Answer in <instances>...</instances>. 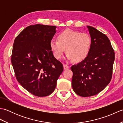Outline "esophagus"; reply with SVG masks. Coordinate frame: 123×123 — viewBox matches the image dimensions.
I'll use <instances>...</instances> for the list:
<instances>
[{
  "label": "esophagus",
  "mask_w": 123,
  "mask_h": 123,
  "mask_svg": "<svg viewBox=\"0 0 123 123\" xmlns=\"http://www.w3.org/2000/svg\"><path fill=\"white\" fill-rule=\"evenodd\" d=\"M69 68V67L67 64H63V69L64 70H67Z\"/></svg>",
  "instance_id": "1"
}]
</instances>
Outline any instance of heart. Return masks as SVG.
<instances>
[{"instance_id":"b5f03b06","label":"heart","mask_w":123,"mask_h":123,"mask_svg":"<svg viewBox=\"0 0 123 123\" xmlns=\"http://www.w3.org/2000/svg\"><path fill=\"white\" fill-rule=\"evenodd\" d=\"M57 40H52L49 43L54 56L56 59H61L66 49L67 59L76 63L87 58L92 46V40L89 35L70 29L59 33Z\"/></svg>"}]
</instances>
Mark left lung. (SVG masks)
Masks as SVG:
<instances>
[{
	"instance_id": "8db88e82",
	"label": "left lung",
	"mask_w": 123,
	"mask_h": 123,
	"mask_svg": "<svg viewBox=\"0 0 123 123\" xmlns=\"http://www.w3.org/2000/svg\"><path fill=\"white\" fill-rule=\"evenodd\" d=\"M92 40L88 56L71 68L72 87L75 93L86 97L97 95L110 82L115 53L107 36L95 28L87 26Z\"/></svg>"
}]
</instances>
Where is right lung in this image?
Returning a JSON list of instances; mask_svg holds the SVG:
<instances>
[{
    "label": "right lung",
    "instance_id": "obj_1",
    "mask_svg": "<svg viewBox=\"0 0 123 123\" xmlns=\"http://www.w3.org/2000/svg\"><path fill=\"white\" fill-rule=\"evenodd\" d=\"M56 28L29 26L16 37L13 44L11 61L16 78L23 88L36 96L51 95L63 72V65L49 47Z\"/></svg>",
    "mask_w": 123,
    "mask_h": 123
}]
</instances>
